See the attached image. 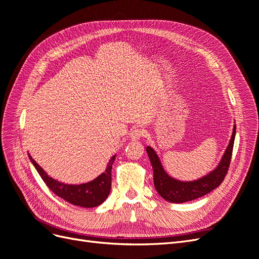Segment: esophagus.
<instances>
[{
  "label": "esophagus",
  "mask_w": 259,
  "mask_h": 259,
  "mask_svg": "<svg viewBox=\"0 0 259 259\" xmlns=\"http://www.w3.org/2000/svg\"><path fill=\"white\" fill-rule=\"evenodd\" d=\"M145 131L144 130H140V128H134L132 130V132L130 133V137L133 139V140H138L142 137L145 136Z\"/></svg>",
  "instance_id": "1"
}]
</instances>
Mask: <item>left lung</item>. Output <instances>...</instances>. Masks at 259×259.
I'll return each mask as SVG.
<instances>
[{
    "instance_id": "obj_1",
    "label": "left lung",
    "mask_w": 259,
    "mask_h": 259,
    "mask_svg": "<svg viewBox=\"0 0 259 259\" xmlns=\"http://www.w3.org/2000/svg\"><path fill=\"white\" fill-rule=\"evenodd\" d=\"M234 137H236V126L233 127L230 143L218 166L206 176L194 180V182H180V180L168 176L162 166L158 154L151 147H147L146 150L153 167V183L156 191L164 200L171 203H184L195 200L213 191L224 182L227 173H228Z\"/></svg>"
}]
</instances>
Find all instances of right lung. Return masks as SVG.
Listing matches in <instances>:
<instances>
[{"label":"right lung","instance_id":"right-lung-1","mask_svg":"<svg viewBox=\"0 0 259 259\" xmlns=\"http://www.w3.org/2000/svg\"><path fill=\"white\" fill-rule=\"evenodd\" d=\"M29 158L34 165L37 173L44 180L50 189L61 199L71 203L73 205L82 207H96L100 205L107 198L111 189V169L115 160V155L109 161L106 170L103 174L90 183L82 185H66L53 179L29 155Z\"/></svg>","mask_w":259,"mask_h":259}]
</instances>
